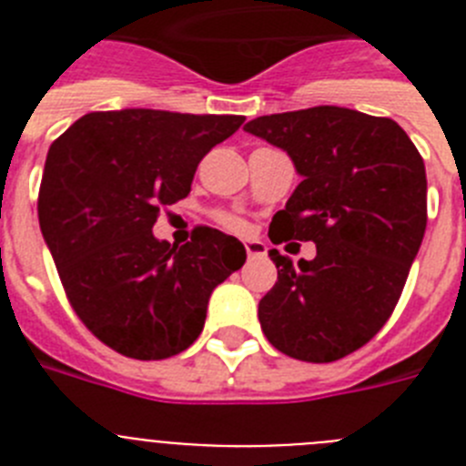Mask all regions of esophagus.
<instances>
[{"label": "esophagus", "mask_w": 466, "mask_h": 466, "mask_svg": "<svg viewBox=\"0 0 466 466\" xmlns=\"http://www.w3.org/2000/svg\"><path fill=\"white\" fill-rule=\"evenodd\" d=\"M245 249H247V257H249V258L266 257V245H263V242H258V240L245 242Z\"/></svg>", "instance_id": "obj_1"}]
</instances>
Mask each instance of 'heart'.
<instances>
[{"mask_svg":"<svg viewBox=\"0 0 466 466\" xmlns=\"http://www.w3.org/2000/svg\"><path fill=\"white\" fill-rule=\"evenodd\" d=\"M217 221H219L226 230H233V233H242V230H245V221L230 212H219L217 214Z\"/></svg>","mask_w":466,"mask_h":466,"instance_id":"obj_1","label":"heart"}]
</instances>
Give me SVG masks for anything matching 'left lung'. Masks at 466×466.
<instances>
[{"mask_svg": "<svg viewBox=\"0 0 466 466\" xmlns=\"http://www.w3.org/2000/svg\"><path fill=\"white\" fill-rule=\"evenodd\" d=\"M245 130L287 151L303 177L268 238L317 247L299 266L268 252L278 282L258 303L263 333L294 360H343L397 308L427 228L425 160L392 118L343 106L258 116Z\"/></svg>", "mask_w": 466, "mask_h": 466, "instance_id": "obj_1", "label": "left lung"}]
</instances>
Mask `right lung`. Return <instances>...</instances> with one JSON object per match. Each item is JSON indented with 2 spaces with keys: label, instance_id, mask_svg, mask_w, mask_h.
Here are the masks:
<instances>
[{
  "label": "right lung",
  "instance_id": "1",
  "mask_svg": "<svg viewBox=\"0 0 466 466\" xmlns=\"http://www.w3.org/2000/svg\"><path fill=\"white\" fill-rule=\"evenodd\" d=\"M245 116L158 109L93 111L46 156L39 226L69 306L130 360H167L200 336L217 284L242 268L238 238L209 226L156 240L158 214L188 196L198 163Z\"/></svg>",
  "mask_w": 466,
  "mask_h": 466
}]
</instances>
